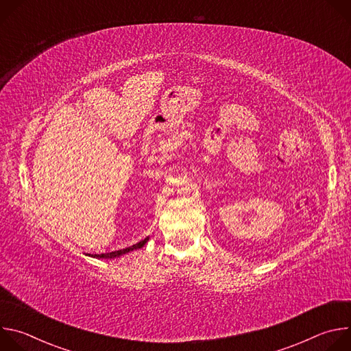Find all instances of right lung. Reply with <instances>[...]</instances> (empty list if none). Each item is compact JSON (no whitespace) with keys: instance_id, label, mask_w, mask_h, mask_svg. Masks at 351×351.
Instances as JSON below:
<instances>
[{"instance_id":"1","label":"right lung","mask_w":351,"mask_h":351,"mask_svg":"<svg viewBox=\"0 0 351 351\" xmlns=\"http://www.w3.org/2000/svg\"><path fill=\"white\" fill-rule=\"evenodd\" d=\"M148 239H149V237H145L144 240H141V241H138V243H136V244H133V245H130V247H128V248L118 250V252H112V253H107V254H94V256H91V257H94V258H118V257H121V256H123V254H128V253L133 252V250L141 248V247L148 241Z\"/></svg>"}]
</instances>
